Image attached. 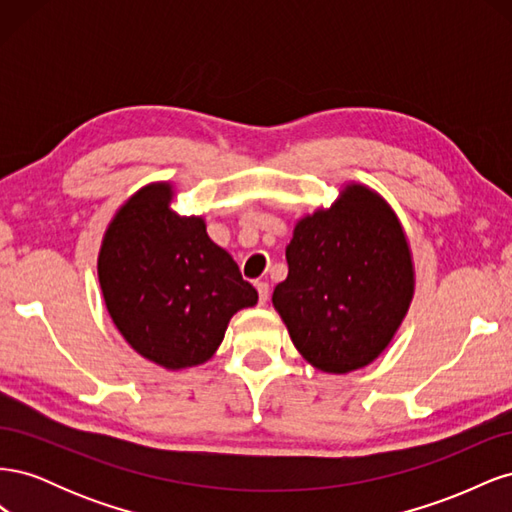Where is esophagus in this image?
Wrapping results in <instances>:
<instances>
[{
    "instance_id": "1",
    "label": "esophagus",
    "mask_w": 512,
    "mask_h": 512,
    "mask_svg": "<svg viewBox=\"0 0 512 512\" xmlns=\"http://www.w3.org/2000/svg\"><path fill=\"white\" fill-rule=\"evenodd\" d=\"M256 290H258V301L265 305L269 299V284L267 282H256Z\"/></svg>"
}]
</instances>
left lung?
I'll list each match as a JSON object with an SVG mask.
<instances>
[{"label": "left lung", "mask_w": 512, "mask_h": 512, "mask_svg": "<svg viewBox=\"0 0 512 512\" xmlns=\"http://www.w3.org/2000/svg\"><path fill=\"white\" fill-rule=\"evenodd\" d=\"M286 260L273 307L303 359L327 374L376 361L414 294L410 245L391 205L367 185H346L331 209L297 222Z\"/></svg>", "instance_id": "obj_1"}]
</instances>
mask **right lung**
Segmentation results:
<instances>
[{"mask_svg":"<svg viewBox=\"0 0 512 512\" xmlns=\"http://www.w3.org/2000/svg\"><path fill=\"white\" fill-rule=\"evenodd\" d=\"M173 185L149 183L108 224L98 277L115 327L164 369L209 361L230 318L258 301L232 256L215 245L203 218L170 209Z\"/></svg>","mask_w":512,"mask_h":512,"instance_id":"1","label":"right lung"}]
</instances>
